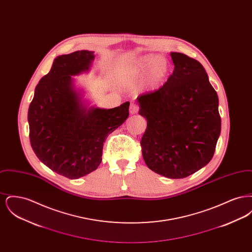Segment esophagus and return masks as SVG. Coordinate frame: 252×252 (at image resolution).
Here are the masks:
<instances>
[{"instance_id": "esophagus-1", "label": "esophagus", "mask_w": 252, "mask_h": 252, "mask_svg": "<svg viewBox=\"0 0 252 252\" xmlns=\"http://www.w3.org/2000/svg\"><path fill=\"white\" fill-rule=\"evenodd\" d=\"M139 111V107L136 105V104H131L130 105V108H129V112L131 113V114H135V113H137Z\"/></svg>"}]
</instances>
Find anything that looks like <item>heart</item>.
Here are the masks:
<instances>
[{"label":"heart","mask_w":252,"mask_h":252,"mask_svg":"<svg viewBox=\"0 0 252 252\" xmlns=\"http://www.w3.org/2000/svg\"><path fill=\"white\" fill-rule=\"evenodd\" d=\"M166 61L152 56L137 60L126 71V76L131 82H139L145 76V84L153 89L159 84L167 73Z\"/></svg>","instance_id":"obj_1"}]
</instances>
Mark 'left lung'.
I'll list each match as a JSON object with an SVG mask.
<instances>
[{
  "mask_svg": "<svg viewBox=\"0 0 252 252\" xmlns=\"http://www.w3.org/2000/svg\"><path fill=\"white\" fill-rule=\"evenodd\" d=\"M174 72L161 88L137 98L147 120L141 145L149 169L183 179L207 165L221 132L218 96L203 66L188 56L170 54Z\"/></svg>",
  "mask_w": 252,
  "mask_h": 252,
  "instance_id": "obj_1",
  "label": "left lung"
}]
</instances>
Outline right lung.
I'll list each match as a JSON object with an SVG mask.
<instances>
[{"instance_id": "right-lung-1", "label": "right lung", "mask_w": 252, "mask_h": 252, "mask_svg": "<svg viewBox=\"0 0 252 252\" xmlns=\"http://www.w3.org/2000/svg\"><path fill=\"white\" fill-rule=\"evenodd\" d=\"M93 51H76L54 60L36 85L28 109L29 137L38 159L71 180L92 173L102 161L106 138L129 115V102L120 107L88 108L72 76L88 72Z\"/></svg>"}]
</instances>
